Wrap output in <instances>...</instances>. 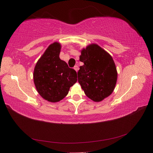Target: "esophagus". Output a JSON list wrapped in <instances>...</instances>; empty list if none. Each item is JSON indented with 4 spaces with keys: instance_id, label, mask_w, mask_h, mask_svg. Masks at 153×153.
<instances>
[{
    "instance_id": "obj_1",
    "label": "esophagus",
    "mask_w": 153,
    "mask_h": 153,
    "mask_svg": "<svg viewBox=\"0 0 153 153\" xmlns=\"http://www.w3.org/2000/svg\"><path fill=\"white\" fill-rule=\"evenodd\" d=\"M74 70H76V71H78V70H79V67H78V66H77V65H76V66H74Z\"/></svg>"
}]
</instances>
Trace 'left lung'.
<instances>
[{
	"instance_id": "obj_1",
	"label": "left lung",
	"mask_w": 153,
	"mask_h": 153,
	"mask_svg": "<svg viewBox=\"0 0 153 153\" xmlns=\"http://www.w3.org/2000/svg\"><path fill=\"white\" fill-rule=\"evenodd\" d=\"M79 60L83 65L77 72L78 82L86 96L93 101L100 102L111 95L118 77L111 55L92 43L81 50Z\"/></svg>"
}]
</instances>
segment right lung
<instances>
[{
  "mask_svg": "<svg viewBox=\"0 0 153 153\" xmlns=\"http://www.w3.org/2000/svg\"><path fill=\"white\" fill-rule=\"evenodd\" d=\"M60 50L58 42L51 44L37 62L33 71L35 88L41 97L51 102L62 100L77 82L76 71L60 59Z\"/></svg>",
  "mask_w": 153,
  "mask_h": 153,
  "instance_id": "right-lung-1",
  "label": "right lung"
}]
</instances>
